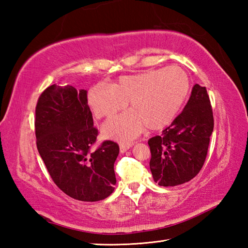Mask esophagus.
I'll return each instance as SVG.
<instances>
[{
  "instance_id": "1",
  "label": "esophagus",
  "mask_w": 248,
  "mask_h": 248,
  "mask_svg": "<svg viewBox=\"0 0 248 248\" xmlns=\"http://www.w3.org/2000/svg\"><path fill=\"white\" fill-rule=\"evenodd\" d=\"M132 143H121L120 144V152H125L128 149H130L132 147Z\"/></svg>"
}]
</instances>
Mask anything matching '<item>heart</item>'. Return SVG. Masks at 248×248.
Returning a JSON list of instances; mask_svg holds the SVG:
<instances>
[{
	"mask_svg": "<svg viewBox=\"0 0 248 248\" xmlns=\"http://www.w3.org/2000/svg\"><path fill=\"white\" fill-rule=\"evenodd\" d=\"M188 76L177 66L120 77L112 87L98 84L88 93V103L97 118H110L130 102L132 108L103 125V133L128 141L145 127L159 130L176 117L189 92Z\"/></svg>",
	"mask_w": 248,
	"mask_h": 248,
	"instance_id": "heart-1",
	"label": "heart"
}]
</instances>
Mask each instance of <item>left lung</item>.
<instances>
[{
	"mask_svg": "<svg viewBox=\"0 0 248 248\" xmlns=\"http://www.w3.org/2000/svg\"><path fill=\"white\" fill-rule=\"evenodd\" d=\"M213 127L207 89L195 84L182 112L161 135L148 140L155 182L161 186H175L192 180L204 164Z\"/></svg>",
	"mask_w": 248,
	"mask_h": 248,
	"instance_id": "left-lung-1",
	"label": "left lung"
}]
</instances>
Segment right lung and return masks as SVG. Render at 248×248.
<instances>
[{
	"label": "right lung",
	"instance_id": "right-lung-1",
	"mask_svg": "<svg viewBox=\"0 0 248 248\" xmlns=\"http://www.w3.org/2000/svg\"><path fill=\"white\" fill-rule=\"evenodd\" d=\"M36 145L52 180L62 192L81 202H98L114 192V163L119 146L104 140L96 149L87 91L51 85L37 101Z\"/></svg>",
	"mask_w": 248,
	"mask_h": 248
}]
</instances>
